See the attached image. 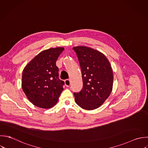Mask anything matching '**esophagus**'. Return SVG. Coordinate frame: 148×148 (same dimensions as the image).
<instances>
[{
  "mask_svg": "<svg viewBox=\"0 0 148 148\" xmlns=\"http://www.w3.org/2000/svg\"><path fill=\"white\" fill-rule=\"evenodd\" d=\"M65 86L66 87H69L70 85H71V81H70V80H68V79L65 80Z\"/></svg>",
  "mask_w": 148,
  "mask_h": 148,
  "instance_id": "34e87169",
  "label": "esophagus"
}]
</instances>
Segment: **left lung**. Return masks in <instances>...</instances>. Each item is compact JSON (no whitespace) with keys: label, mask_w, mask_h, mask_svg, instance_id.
Returning a JSON list of instances; mask_svg holds the SVG:
<instances>
[{"label":"left lung","mask_w":148,"mask_h":148,"mask_svg":"<svg viewBox=\"0 0 148 148\" xmlns=\"http://www.w3.org/2000/svg\"><path fill=\"white\" fill-rule=\"evenodd\" d=\"M82 70L83 88L74 93L76 103L86 110L101 106L112 92L113 71L106 56L98 50L85 46L73 48Z\"/></svg>","instance_id":"8db88e82"}]
</instances>
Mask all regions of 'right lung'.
Returning a JSON list of instances; mask_svg holds the SVG:
<instances>
[{
	"mask_svg": "<svg viewBox=\"0 0 148 148\" xmlns=\"http://www.w3.org/2000/svg\"><path fill=\"white\" fill-rule=\"evenodd\" d=\"M64 50L58 47L45 50L24 68L21 86L29 101L43 109L56 105L64 90V81L59 79L56 61Z\"/></svg>",
	"mask_w": 148,
	"mask_h": 148,
	"instance_id": "right-lung-1",
	"label": "right lung"
}]
</instances>
